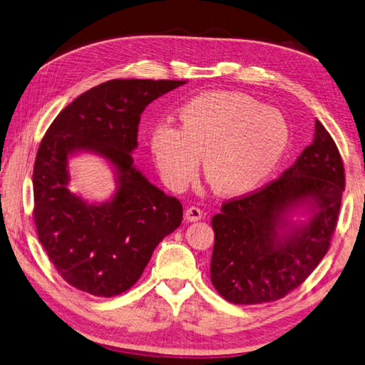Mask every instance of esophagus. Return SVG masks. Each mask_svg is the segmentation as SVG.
I'll return each mask as SVG.
<instances>
[{
    "instance_id": "1",
    "label": "esophagus",
    "mask_w": 365,
    "mask_h": 365,
    "mask_svg": "<svg viewBox=\"0 0 365 365\" xmlns=\"http://www.w3.org/2000/svg\"><path fill=\"white\" fill-rule=\"evenodd\" d=\"M202 217H204V212L196 205L188 207L187 213H185V218H187L188 221H199Z\"/></svg>"
}]
</instances>
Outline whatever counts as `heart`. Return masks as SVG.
I'll use <instances>...</instances> for the list:
<instances>
[{
  "instance_id": "obj_1",
  "label": "heart",
  "mask_w": 365,
  "mask_h": 365,
  "mask_svg": "<svg viewBox=\"0 0 365 365\" xmlns=\"http://www.w3.org/2000/svg\"><path fill=\"white\" fill-rule=\"evenodd\" d=\"M178 118L180 128L161 123L150 135L160 174L175 190L195 180L202 156L212 190L244 195L272 174L288 147L282 113L240 93H202L180 107Z\"/></svg>"
}]
</instances>
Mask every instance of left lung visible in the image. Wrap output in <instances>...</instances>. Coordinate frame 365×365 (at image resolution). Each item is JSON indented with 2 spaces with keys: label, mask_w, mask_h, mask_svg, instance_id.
I'll list each match as a JSON object with an SVG mask.
<instances>
[{
  "label": "left lung",
  "mask_w": 365,
  "mask_h": 365,
  "mask_svg": "<svg viewBox=\"0 0 365 365\" xmlns=\"http://www.w3.org/2000/svg\"><path fill=\"white\" fill-rule=\"evenodd\" d=\"M344 191V161L317 120L313 144L282 177L223 202L212 218L210 280L218 294L250 305L278 301L301 287L329 250ZM301 202L316 209L311 223L280 233L284 213Z\"/></svg>",
  "instance_id": "obj_1"
}]
</instances>
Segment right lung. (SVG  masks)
Listing matches in <instances>:
<instances>
[{
	"label": "right lung",
	"instance_id": "add662e5",
	"mask_svg": "<svg viewBox=\"0 0 365 365\" xmlns=\"http://www.w3.org/2000/svg\"><path fill=\"white\" fill-rule=\"evenodd\" d=\"M185 81L113 78L64 107L48 126L33 169V218L39 242L71 287L113 297L139 280L160 242L182 223L178 199L133 166L140 113ZM91 149L114 163L119 188L113 201L83 203L68 191L67 155Z\"/></svg>",
	"mask_w": 365,
	"mask_h": 365
}]
</instances>
